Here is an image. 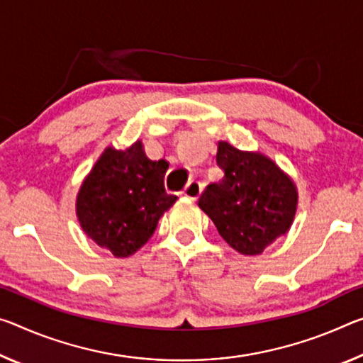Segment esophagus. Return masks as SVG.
Wrapping results in <instances>:
<instances>
[{
	"mask_svg": "<svg viewBox=\"0 0 363 363\" xmlns=\"http://www.w3.org/2000/svg\"><path fill=\"white\" fill-rule=\"evenodd\" d=\"M182 194L186 195L187 199L197 200L200 197V194H202V184H200L199 181H191L186 186V189H184Z\"/></svg>",
	"mask_w": 363,
	"mask_h": 363,
	"instance_id": "esophagus-1",
	"label": "esophagus"
}]
</instances>
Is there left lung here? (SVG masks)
Returning a JSON list of instances; mask_svg holds the SVG:
<instances>
[{
    "label": "left lung",
    "mask_w": 363,
    "mask_h": 363,
    "mask_svg": "<svg viewBox=\"0 0 363 363\" xmlns=\"http://www.w3.org/2000/svg\"><path fill=\"white\" fill-rule=\"evenodd\" d=\"M224 176L200 195L202 208L221 238L242 255H258L289 231L297 208L296 184L262 153L218 143Z\"/></svg>",
    "instance_id": "1"
}]
</instances>
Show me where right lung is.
Masks as SVG:
<instances>
[{
	"label": "right lung",
	"instance_id": "add662e5",
	"mask_svg": "<svg viewBox=\"0 0 363 363\" xmlns=\"http://www.w3.org/2000/svg\"><path fill=\"white\" fill-rule=\"evenodd\" d=\"M166 160L152 161L142 142L125 150L108 147L85 177L77 195L80 226L114 257L135 254L176 202L164 189Z\"/></svg>",
	"mask_w": 363,
	"mask_h": 363
}]
</instances>
